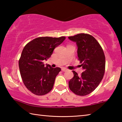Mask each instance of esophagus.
<instances>
[{
  "label": "esophagus",
  "mask_w": 122,
  "mask_h": 122,
  "mask_svg": "<svg viewBox=\"0 0 122 122\" xmlns=\"http://www.w3.org/2000/svg\"><path fill=\"white\" fill-rule=\"evenodd\" d=\"M61 70H62L63 72H65V71H67L68 70L66 68H64V67H63V68L61 69Z\"/></svg>",
  "instance_id": "34e87169"
}]
</instances>
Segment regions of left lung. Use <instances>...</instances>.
Masks as SVG:
<instances>
[{
    "mask_svg": "<svg viewBox=\"0 0 122 122\" xmlns=\"http://www.w3.org/2000/svg\"><path fill=\"white\" fill-rule=\"evenodd\" d=\"M68 38L76 43L78 60L83 70L81 76L72 71L74 76L69 81V88L77 95H87L95 90L103 79L104 53L97 40L88 34L79 33Z\"/></svg>",
    "mask_w": 122,
    "mask_h": 122,
    "instance_id": "left-lung-1",
    "label": "left lung"
}]
</instances>
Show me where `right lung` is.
<instances>
[{"mask_svg":"<svg viewBox=\"0 0 122 122\" xmlns=\"http://www.w3.org/2000/svg\"><path fill=\"white\" fill-rule=\"evenodd\" d=\"M65 37H39L25 46L19 61V70L25 86L33 94L41 96L53 88L56 77L61 71L44 64L53 50L63 42Z\"/></svg>","mask_w":122,"mask_h":122,"instance_id":"1","label":"right lung"}]
</instances>
